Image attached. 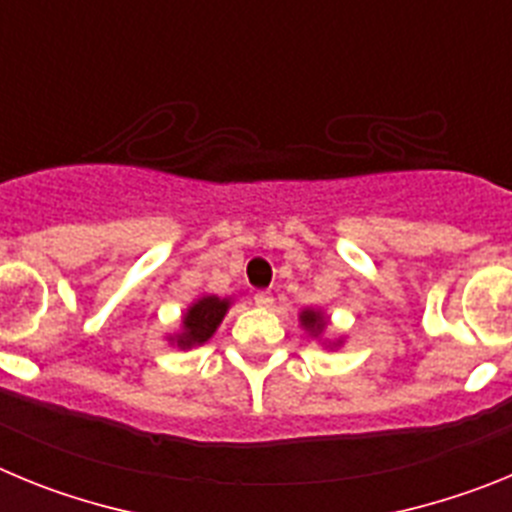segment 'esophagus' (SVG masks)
I'll use <instances>...</instances> for the list:
<instances>
[{
  "label": "esophagus",
  "instance_id": "1",
  "mask_svg": "<svg viewBox=\"0 0 512 512\" xmlns=\"http://www.w3.org/2000/svg\"><path fill=\"white\" fill-rule=\"evenodd\" d=\"M253 300H256V305L259 307L274 305V297H271V292H256V297H253Z\"/></svg>",
  "mask_w": 512,
  "mask_h": 512
}]
</instances>
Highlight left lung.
<instances>
[{"mask_svg": "<svg viewBox=\"0 0 512 512\" xmlns=\"http://www.w3.org/2000/svg\"><path fill=\"white\" fill-rule=\"evenodd\" d=\"M300 323H302V328L310 333V336H320V333L325 330V323H328V320H325V315L320 310H302L300 312ZM338 343H341V341H338ZM333 346H336V343H333Z\"/></svg>", "mask_w": 512, "mask_h": 512, "instance_id": "8db88e82", "label": "left lung"}]
</instances>
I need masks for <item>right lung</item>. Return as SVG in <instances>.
Segmentation results:
<instances>
[{
    "label": "right lung",
    "instance_id": "obj_1",
    "mask_svg": "<svg viewBox=\"0 0 512 512\" xmlns=\"http://www.w3.org/2000/svg\"><path fill=\"white\" fill-rule=\"evenodd\" d=\"M228 307L230 300H220L215 295H202L200 300H194L187 307L182 318V330L176 336H171L169 341L176 343L179 348L202 346V343L215 336L217 325L223 323Z\"/></svg>",
    "mask_w": 512,
    "mask_h": 512
}]
</instances>
